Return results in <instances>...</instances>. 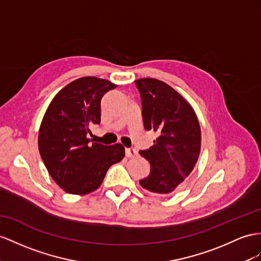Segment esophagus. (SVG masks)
Returning <instances> with one entry per match:
<instances>
[{
  "instance_id": "1",
  "label": "esophagus",
  "mask_w": 261,
  "mask_h": 261,
  "mask_svg": "<svg viewBox=\"0 0 261 261\" xmlns=\"http://www.w3.org/2000/svg\"><path fill=\"white\" fill-rule=\"evenodd\" d=\"M137 154H138V152H137L136 149L125 148V155L128 158H133V156H136Z\"/></svg>"
}]
</instances>
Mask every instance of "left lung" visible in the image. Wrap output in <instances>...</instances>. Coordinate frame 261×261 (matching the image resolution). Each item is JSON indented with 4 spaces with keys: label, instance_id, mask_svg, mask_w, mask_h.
Here are the masks:
<instances>
[{
    "label": "left lung",
    "instance_id": "obj_1",
    "mask_svg": "<svg viewBox=\"0 0 261 261\" xmlns=\"http://www.w3.org/2000/svg\"><path fill=\"white\" fill-rule=\"evenodd\" d=\"M142 105L144 129L159 133L151 148L139 153L151 165L149 176L140 179L143 189L169 195L181 188L194 169L200 151V128L190 103L161 80H136Z\"/></svg>",
    "mask_w": 261,
    "mask_h": 261
}]
</instances>
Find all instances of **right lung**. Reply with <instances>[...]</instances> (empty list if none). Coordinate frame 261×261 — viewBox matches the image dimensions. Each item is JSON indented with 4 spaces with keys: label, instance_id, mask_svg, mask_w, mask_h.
I'll return each mask as SVG.
<instances>
[{
    "label": "right lung",
    "instance_id": "obj_1",
    "mask_svg": "<svg viewBox=\"0 0 261 261\" xmlns=\"http://www.w3.org/2000/svg\"><path fill=\"white\" fill-rule=\"evenodd\" d=\"M116 87L97 77L76 79L57 93L45 112L39 153L50 176L69 194L97 190L110 166L124 156L120 143L90 144L88 139L90 126L100 123L102 96Z\"/></svg>",
    "mask_w": 261,
    "mask_h": 261
}]
</instances>
